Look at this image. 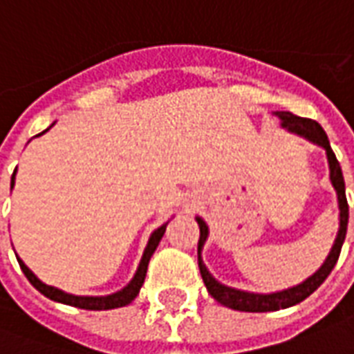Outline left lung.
Returning a JSON list of instances; mask_svg holds the SVG:
<instances>
[{
	"label": "left lung",
	"mask_w": 354,
	"mask_h": 354,
	"mask_svg": "<svg viewBox=\"0 0 354 354\" xmlns=\"http://www.w3.org/2000/svg\"><path fill=\"white\" fill-rule=\"evenodd\" d=\"M274 115L281 119V127L286 129L292 134H297L301 136L307 142H311L315 146H320L324 151H326L328 159V169H330V182H332V187L335 189V195H337V208H339V230H337V235H335L334 246L328 254V258L324 260V263L311 274L307 277L304 282H299L296 286H290V288L279 290V292H269V294H258V292H246V290L231 288V286H225L222 282H218L212 277V273L208 271L205 261H203V246L207 243L208 239V225L207 222L197 216L195 220L199 223L201 237H199V246H197V256H199V269L201 277L205 281V286H207L208 294L214 297L218 304L225 305L230 309H235V311H246V313H267V311H279V309H286V307H292V305H297L299 301H304L305 297H309L319 288L322 282L326 281L328 274L332 273V269L337 263V258H339V252H342L343 241H345V235H347V223H349V205H347V197H345V182H343L342 167L335 159L334 151L330 147V142H328L326 132L322 131L317 121L313 119H305V117H297L290 111H274Z\"/></svg>",
	"instance_id": "8db88e82"
}]
</instances>
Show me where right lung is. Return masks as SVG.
I'll list each match as a JSON object with an SVG mask.
<instances>
[{
  "mask_svg": "<svg viewBox=\"0 0 354 354\" xmlns=\"http://www.w3.org/2000/svg\"><path fill=\"white\" fill-rule=\"evenodd\" d=\"M53 124H50V127H53ZM49 129H47V131H49ZM47 131H43L41 134H45ZM41 134H37V136H41ZM15 174H17V169H15V172H12L11 189L15 187ZM167 225H169V222L162 223L161 227H157V230L149 235V241H147L146 248H144V254H142V260H140L138 263V269H136V273H134V277L131 279V282H129L124 288L117 290V292L108 294V296H75V294H68V292H64V290L55 288V286H49V284H45L43 281H39V279L34 274V271H32L24 261L20 260V258H17V260H19V266L20 269H22V273L26 274L28 281L32 282V286H34L35 290H39L43 296H47L49 299H53V301L72 305V307H80V309H88V311H106V309H115V307H124V305H129L134 297L138 296L140 288H142V284H144V279H146L147 263H149V260H151L155 248H157L159 243H161Z\"/></svg>",
  "mask_w": 354,
  "mask_h": 354,
  "instance_id": "right-lung-1",
  "label": "right lung"
}]
</instances>
